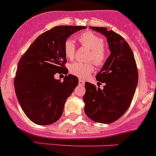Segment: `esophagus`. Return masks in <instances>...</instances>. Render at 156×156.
Instances as JSON below:
<instances>
[{"label":"esophagus","mask_w":156,"mask_h":156,"mask_svg":"<svg viewBox=\"0 0 156 156\" xmlns=\"http://www.w3.org/2000/svg\"><path fill=\"white\" fill-rule=\"evenodd\" d=\"M84 83H85V82H84L83 80H79V85L80 86H83Z\"/></svg>","instance_id":"esophagus-1"}]
</instances>
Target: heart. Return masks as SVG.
Here are the masks:
<instances>
[{
  "label": "heart",
  "mask_w": 156,
  "mask_h": 156,
  "mask_svg": "<svg viewBox=\"0 0 156 156\" xmlns=\"http://www.w3.org/2000/svg\"><path fill=\"white\" fill-rule=\"evenodd\" d=\"M78 40L81 45L90 49V53L87 59L92 61L97 66L102 67L108 60V52L104 46V41L101 37L90 31L81 32L78 36ZM64 53L69 59H73L76 55V45L72 39H67L64 43ZM94 70V66L92 62H75L69 66L71 74L79 78L84 79Z\"/></svg>",
  "instance_id": "obj_1"
}]
</instances>
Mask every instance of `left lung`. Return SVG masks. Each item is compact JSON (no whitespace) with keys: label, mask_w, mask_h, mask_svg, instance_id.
Returning a JSON list of instances; mask_svg holds the SVG:
<instances>
[{"label":"left lung","mask_w":156,"mask_h":156,"mask_svg":"<svg viewBox=\"0 0 156 156\" xmlns=\"http://www.w3.org/2000/svg\"><path fill=\"white\" fill-rule=\"evenodd\" d=\"M90 28L107 37L111 55L96 76L104 83V89L85 83L84 111L94 121L109 124L119 119L131 105L138 85V68L133 52L122 36L104 27Z\"/></svg>","instance_id":"obj_1"}]
</instances>
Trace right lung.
Returning <instances> with one entry per match:
<instances>
[{
  "instance_id": "right-lung-1",
  "label": "right lung",
  "mask_w": 156,
  "mask_h": 156,
  "mask_svg": "<svg viewBox=\"0 0 156 156\" xmlns=\"http://www.w3.org/2000/svg\"><path fill=\"white\" fill-rule=\"evenodd\" d=\"M84 26L59 25L40 35L18 62L14 80L15 94L26 116L32 122L47 125L58 121L78 78L68 73L63 46L67 38ZM58 72L64 80H55Z\"/></svg>"
}]
</instances>
